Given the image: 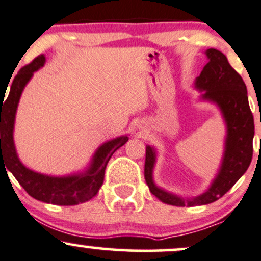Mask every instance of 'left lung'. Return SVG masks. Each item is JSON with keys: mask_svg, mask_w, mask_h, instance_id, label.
<instances>
[{"mask_svg": "<svg viewBox=\"0 0 261 261\" xmlns=\"http://www.w3.org/2000/svg\"><path fill=\"white\" fill-rule=\"evenodd\" d=\"M208 63L195 78L194 88L200 92L199 99L215 105L225 124L224 152L217 175L208 189L200 195L184 198L167 192L154 181L156 149L145 148L144 178L150 193L165 204L174 206L205 205L223 197L242 178L253 158L254 118L249 107L248 92L243 78L229 64L224 53L214 48L205 51Z\"/></svg>", "mask_w": 261, "mask_h": 261, "instance_id": "obj_1", "label": "left lung"}]
</instances>
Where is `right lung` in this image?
<instances>
[{"instance_id":"add662e5","label":"right lung","mask_w":261,"mask_h":261,"mask_svg":"<svg viewBox=\"0 0 261 261\" xmlns=\"http://www.w3.org/2000/svg\"><path fill=\"white\" fill-rule=\"evenodd\" d=\"M44 63L46 57L43 55L36 57L30 64L19 69L10 87L6 100H4L5 92L1 93V168L6 165L5 170H10L22 188L37 200L55 205H77L86 203L97 194L105 180L109 159L118 148L128 142L129 137L125 134L100 144L88 165L81 172L58 176L43 174L27 168L18 158L13 141L16 113L24 87Z\"/></svg>"}]
</instances>
